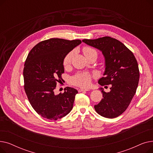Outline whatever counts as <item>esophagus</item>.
I'll return each instance as SVG.
<instances>
[{"label": "esophagus", "instance_id": "esophagus-1", "mask_svg": "<svg viewBox=\"0 0 153 153\" xmlns=\"http://www.w3.org/2000/svg\"><path fill=\"white\" fill-rule=\"evenodd\" d=\"M89 91V89H83V88H81V89H78V91L79 92H82V91Z\"/></svg>", "mask_w": 153, "mask_h": 153}]
</instances>
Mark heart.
<instances>
[{
  "label": "heart",
  "mask_w": 153,
  "mask_h": 153,
  "mask_svg": "<svg viewBox=\"0 0 153 153\" xmlns=\"http://www.w3.org/2000/svg\"><path fill=\"white\" fill-rule=\"evenodd\" d=\"M82 51L84 56L87 59L91 57L92 56H96L97 57V51L91 47L84 46L82 49ZM72 55H73V53L69 52L64 58L63 65L64 67H67L69 65L72 58ZM91 79L92 77L89 74L86 73V72H79V73L71 77V82L72 84L74 85L86 87L90 85Z\"/></svg>",
  "instance_id": "b5f03b06"
}]
</instances>
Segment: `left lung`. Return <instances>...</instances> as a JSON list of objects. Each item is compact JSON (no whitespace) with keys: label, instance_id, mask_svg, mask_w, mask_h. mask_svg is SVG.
<instances>
[{"label":"left lung","instance_id":"8db88e82","mask_svg":"<svg viewBox=\"0 0 153 153\" xmlns=\"http://www.w3.org/2000/svg\"><path fill=\"white\" fill-rule=\"evenodd\" d=\"M82 42L102 52L105 59V71L99 84L102 86L111 84L109 92L100 88L103 98L94 105V108L103 117H117L129 106L138 87L140 71L137 61L133 53L115 38L104 36L84 39Z\"/></svg>","mask_w":153,"mask_h":153}]
</instances>
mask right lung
Instances as JSON below:
<instances>
[{"instance_id":"obj_1","label":"right lung","mask_w":153,"mask_h":153,"mask_svg":"<svg viewBox=\"0 0 153 153\" xmlns=\"http://www.w3.org/2000/svg\"><path fill=\"white\" fill-rule=\"evenodd\" d=\"M81 40L50 38L36 45L30 51L23 68L24 89L36 113L56 120L68 115L73 107L74 88H64V93L54 94L56 84L64 73L63 59Z\"/></svg>"}]
</instances>
